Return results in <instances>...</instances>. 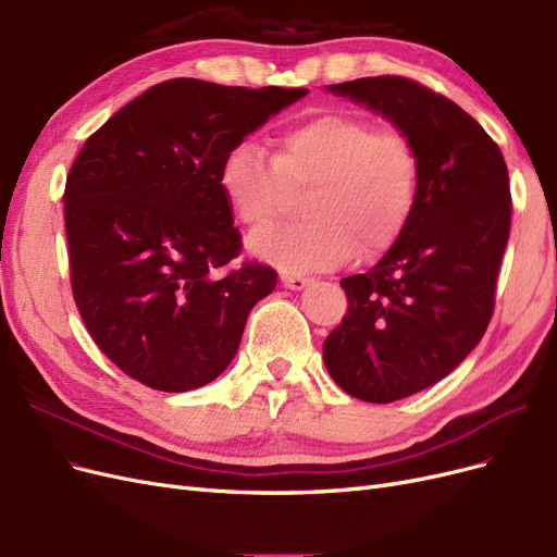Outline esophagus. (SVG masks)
<instances>
[{
    "mask_svg": "<svg viewBox=\"0 0 557 557\" xmlns=\"http://www.w3.org/2000/svg\"><path fill=\"white\" fill-rule=\"evenodd\" d=\"M281 283H283L288 290H305L307 285L311 283V278H309V276H299V274H283V276H281Z\"/></svg>",
    "mask_w": 557,
    "mask_h": 557,
    "instance_id": "34e87169",
    "label": "esophagus"
}]
</instances>
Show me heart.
Segmentation results:
<instances>
[{"mask_svg": "<svg viewBox=\"0 0 557 557\" xmlns=\"http://www.w3.org/2000/svg\"><path fill=\"white\" fill-rule=\"evenodd\" d=\"M232 215L250 230L288 211L293 195L311 190L301 225L250 237V252L283 272H327L352 258L379 256L407 230L420 185V160L407 137L379 132L348 113H323L290 127L278 156L252 141L234 144L218 172Z\"/></svg>", "mask_w": 557, "mask_h": 557, "instance_id": "1", "label": "heart"}]
</instances>
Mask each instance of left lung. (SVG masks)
Returning <instances> with one entry per match:
<instances>
[{
	"label": "left lung",
	"instance_id": "left-lung-1",
	"mask_svg": "<svg viewBox=\"0 0 557 557\" xmlns=\"http://www.w3.org/2000/svg\"><path fill=\"white\" fill-rule=\"evenodd\" d=\"M381 113L420 160L407 230L342 288L348 313L323 344L334 383L387 404L448 376L491 323L511 230L509 172L499 146L450 99L401 76L327 86Z\"/></svg>",
	"mask_w": 557,
	"mask_h": 557
}]
</instances>
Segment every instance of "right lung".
Segmentation results:
<instances>
[{"instance_id": "add662e5", "label": "right lung", "mask_w": 557, "mask_h": 557, "mask_svg": "<svg viewBox=\"0 0 557 557\" xmlns=\"http://www.w3.org/2000/svg\"><path fill=\"white\" fill-rule=\"evenodd\" d=\"M307 88H227L172 78L132 99L81 148L64 227L78 313L104 356L139 383L188 393L237 356L276 272L239 256L218 185L227 150Z\"/></svg>"}]
</instances>
